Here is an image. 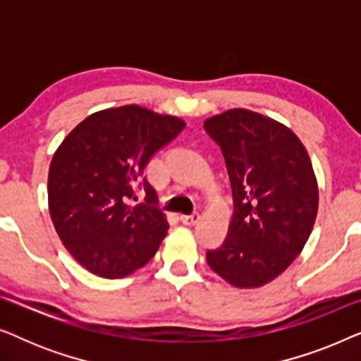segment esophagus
Returning a JSON list of instances; mask_svg holds the SVG:
<instances>
[{
  "mask_svg": "<svg viewBox=\"0 0 361 361\" xmlns=\"http://www.w3.org/2000/svg\"><path fill=\"white\" fill-rule=\"evenodd\" d=\"M200 220V215H199V212H194V214H190V215H180V221L184 225H195L197 221Z\"/></svg>",
  "mask_w": 361,
  "mask_h": 361,
  "instance_id": "esophagus-1",
  "label": "esophagus"
}]
</instances>
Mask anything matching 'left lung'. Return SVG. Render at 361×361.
Returning <instances> with one entry per match:
<instances>
[{"label": "left lung", "mask_w": 361, "mask_h": 361, "mask_svg": "<svg viewBox=\"0 0 361 361\" xmlns=\"http://www.w3.org/2000/svg\"><path fill=\"white\" fill-rule=\"evenodd\" d=\"M228 171L233 216L207 263L236 288H259L293 263L310 231L319 190L307 151L289 128L243 108L204 123Z\"/></svg>", "instance_id": "left-lung-1"}]
</instances>
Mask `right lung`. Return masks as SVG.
Listing matches in <instances>:
<instances>
[{
	"label": "right lung",
	"instance_id": "1",
	"mask_svg": "<svg viewBox=\"0 0 361 361\" xmlns=\"http://www.w3.org/2000/svg\"><path fill=\"white\" fill-rule=\"evenodd\" d=\"M184 128L126 105L93 113L62 141L49 169V210L63 246L90 273L125 278L156 255L169 224L145 167ZM140 188L145 202L131 206Z\"/></svg>",
	"mask_w": 361,
	"mask_h": 361
}]
</instances>
